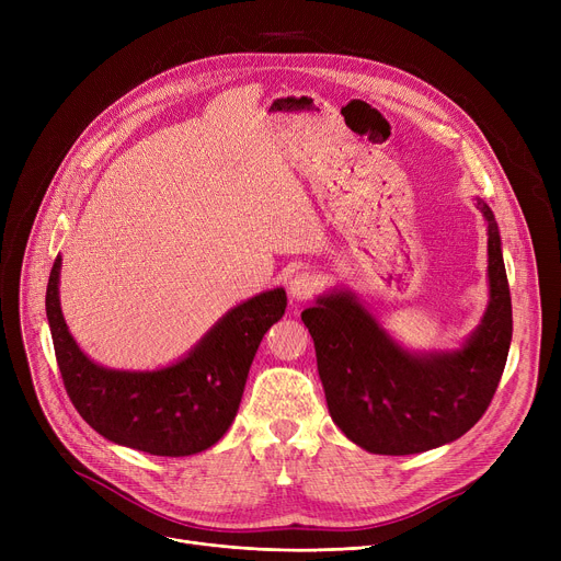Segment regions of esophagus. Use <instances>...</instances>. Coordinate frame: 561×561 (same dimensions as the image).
<instances>
[{
	"label": "esophagus",
	"mask_w": 561,
	"mask_h": 561,
	"mask_svg": "<svg viewBox=\"0 0 561 561\" xmlns=\"http://www.w3.org/2000/svg\"><path fill=\"white\" fill-rule=\"evenodd\" d=\"M318 286H320V282H318L316 275H311V273H300V275H296V277H293V279L288 282V296H290V300L305 302V300H309V298L316 296Z\"/></svg>",
	"instance_id": "34e87169"
}]
</instances>
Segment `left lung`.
<instances>
[{
    "instance_id": "8db88e82",
    "label": "left lung",
    "mask_w": 561,
    "mask_h": 561,
    "mask_svg": "<svg viewBox=\"0 0 561 561\" xmlns=\"http://www.w3.org/2000/svg\"><path fill=\"white\" fill-rule=\"evenodd\" d=\"M489 305L457 350L409 352L352 290L334 288L302 311L332 421L373 455H416L463 436L486 411L512 343L503 243L489 204Z\"/></svg>"
}]
</instances>
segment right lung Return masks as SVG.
I'll return each mask as SVG.
<instances>
[{
  "label": "right lung",
  "mask_w": 561,
  "mask_h": 561,
  "mask_svg": "<svg viewBox=\"0 0 561 561\" xmlns=\"http://www.w3.org/2000/svg\"><path fill=\"white\" fill-rule=\"evenodd\" d=\"M61 254L47 282V320L58 370L81 419L117 446L157 457L197 455L222 438L239 411L263 334L284 316L273 288L229 309L186 357L157 370H115L83 355L58 300Z\"/></svg>",
  "instance_id": "obj_1"
}]
</instances>
